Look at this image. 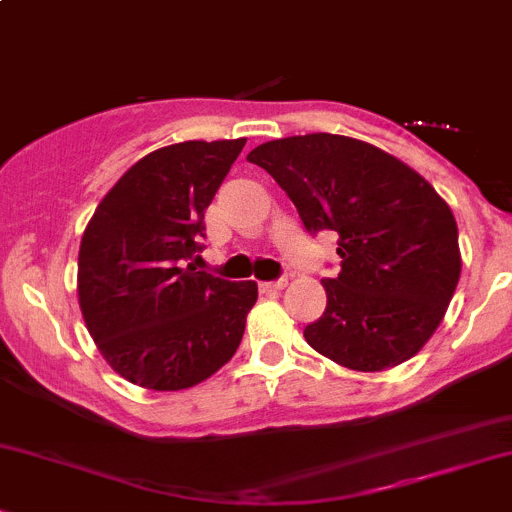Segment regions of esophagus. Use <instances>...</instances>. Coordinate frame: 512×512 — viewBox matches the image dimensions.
Masks as SVG:
<instances>
[{
	"label": "esophagus",
	"instance_id": "esophagus-1",
	"mask_svg": "<svg viewBox=\"0 0 512 512\" xmlns=\"http://www.w3.org/2000/svg\"><path fill=\"white\" fill-rule=\"evenodd\" d=\"M288 286V278H278V281L261 283V291H283Z\"/></svg>",
	"mask_w": 512,
	"mask_h": 512
}]
</instances>
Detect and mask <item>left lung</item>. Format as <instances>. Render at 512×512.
Here are the masks:
<instances>
[{
	"mask_svg": "<svg viewBox=\"0 0 512 512\" xmlns=\"http://www.w3.org/2000/svg\"><path fill=\"white\" fill-rule=\"evenodd\" d=\"M291 197L310 234L337 231L340 273L303 330L315 352L357 372L414 357L444 320L461 276L458 226L419 172L345 135L271 140L246 157Z\"/></svg>",
	"mask_w": 512,
	"mask_h": 512,
	"instance_id": "obj_1",
	"label": "left lung"
}]
</instances>
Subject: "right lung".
Listing matches in <instances>:
<instances>
[{
  "instance_id": "obj_1",
  "label": "right lung",
  "mask_w": 512,
  "mask_h": 512,
  "mask_svg": "<svg viewBox=\"0 0 512 512\" xmlns=\"http://www.w3.org/2000/svg\"><path fill=\"white\" fill-rule=\"evenodd\" d=\"M246 140H187L135 162L100 199L78 251V303L110 367L138 387L177 392L234 357L254 281L187 263L204 212Z\"/></svg>"
}]
</instances>
